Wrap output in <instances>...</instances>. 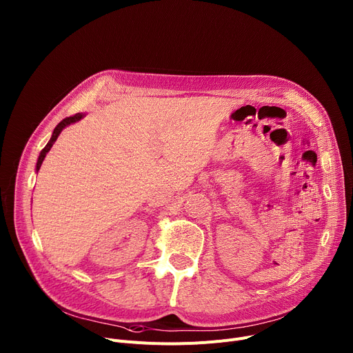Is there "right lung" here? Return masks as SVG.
<instances>
[{
  "mask_svg": "<svg viewBox=\"0 0 353 353\" xmlns=\"http://www.w3.org/2000/svg\"><path fill=\"white\" fill-rule=\"evenodd\" d=\"M85 117V114H83V112H79V114H76V115H73V117H69V118H65L63 121H60L59 123H57V126L54 128L53 130V134H52V138L49 139V142H48V145L41 150V153H39V157H38V162H37V172H39V169H41V166H42V162L45 160V157H46V154H48V152L50 150V148L53 146V143L56 142V139H57V137L60 135V132L65 130L66 126H69V125H72V123H74V122H79L80 119H83Z\"/></svg>",
  "mask_w": 353,
  "mask_h": 353,
  "instance_id": "add662e5",
  "label": "right lung"
}]
</instances>
